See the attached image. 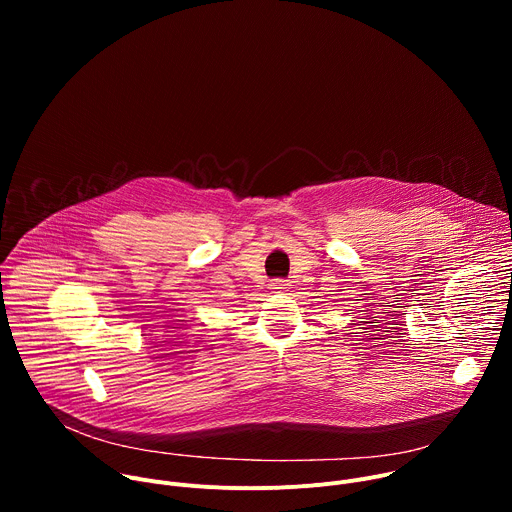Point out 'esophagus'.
<instances>
[{"instance_id":"34e87169","label":"esophagus","mask_w":512,"mask_h":512,"mask_svg":"<svg viewBox=\"0 0 512 512\" xmlns=\"http://www.w3.org/2000/svg\"><path fill=\"white\" fill-rule=\"evenodd\" d=\"M273 291H283L285 287H287V283L283 281V279H275V281H271V285H269Z\"/></svg>"}]
</instances>
